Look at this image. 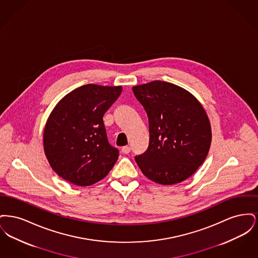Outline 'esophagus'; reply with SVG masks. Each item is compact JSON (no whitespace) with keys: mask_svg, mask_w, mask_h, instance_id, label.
Returning <instances> with one entry per match:
<instances>
[{"mask_svg":"<svg viewBox=\"0 0 258 258\" xmlns=\"http://www.w3.org/2000/svg\"><path fill=\"white\" fill-rule=\"evenodd\" d=\"M131 152V147L130 146H124V147L122 148V153L123 154H128Z\"/></svg>","mask_w":258,"mask_h":258,"instance_id":"obj_1","label":"esophagus"}]
</instances>
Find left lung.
<instances>
[{"instance_id":"obj_1","label":"left lung","mask_w":258,"mask_h":258,"mask_svg":"<svg viewBox=\"0 0 258 258\" xmlns=\"http://www.w3.org/2000/svg\"><path fill=\"white\" fill-rule=\"evenodd\" d=\"M149 119L147 151L135 157L142 173L157 184L181 183L208 155L212 131L202 104L184 88L164 81L133 87Z\"/></svg>"}]
</instances>
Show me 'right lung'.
<instances>
[{
	"instance_id": "right-lung-1",
	"label": "right lung",
	"mask_w": 258,
	"mask_h": 258,
	"mask_svg": "<svg viewBox=\"0 0 258 258\" xmlns=\"http://www.w3.org/2000/svg\"><path fill=\"white\" fill-rule=\"evenodd\" d=\"M122 86L87 84L56 104L43 132V149L52 169L72 184L87 186L102 180L118 160L109 144L103 115Z\"/></svg>"
}]
</instances>
